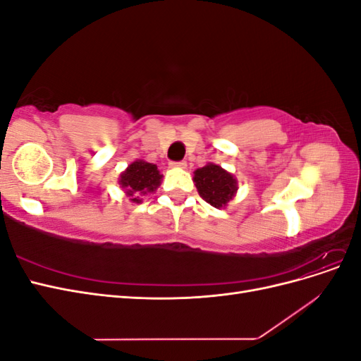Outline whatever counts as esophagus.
I'll return each instance as SVG.
<instances>
[{
    "mask_svg": "<svg viewBox=\"0 0 361 361\" xmlns=\"http://www.w3.org/2000/svg\"><path fill=\"white\" fill-rule=\"evenodd\" d=\"M170 166L173 169H187V162L185 161H178V162H170Z\"/></svg>",
    "mask_w": 361,
    "mask_h": 361,
    "instance_id": "obj_1",
    "label": "esophagus"
}]
</instances>
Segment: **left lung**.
<instances>
[{
	"label": "left lung",
	"instance_id": "left-lung-1",
	"mask_svg": "<svg viewBox=\"0 0 361 361\" xmlns=\"http://www.w3.org/2000/svg\"><path fill=\"white\" fill-rule=\"evenodd\" d=\"M194 182L200 197L216 209L231 202L238 191V182L233 174L212 162H207L204 167L194 171Z\"/></svg>",
	"mask_w": 361,
	"mask_h": 361
}]
</instances>
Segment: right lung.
<instances>
[{"label":"right lung","mask_w":361,"mask_h":361,"mask_svg":"<svg viewBox=\"0 0 361 361\" xmlns=\"http://www.w3.org/2000/svg\"><path fill=\"white\" fill-rule=\"evenodd\" d=\"M161 179L162 174L155 164L137 159L133 164H129L128 169L120 174L118 183L125 190L128 197H130V202L141 203L140 195L157 191Z\"/></svg>","instance_id":"add662e5"}]
</instances>
